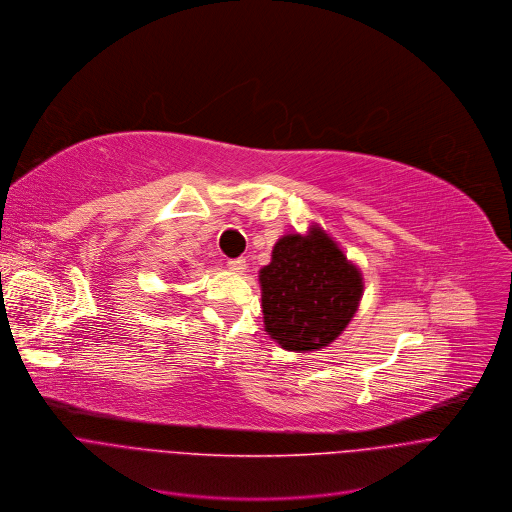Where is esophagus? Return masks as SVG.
<instances>
[{
  "mask_svg": "<svg viewBox=\"0 0 512 512\" xmlns=\"http://www.w3.org/2000/svg\"><path fill=\"white\" fill-rule=\"evenodd\" d=\"M228 268L236 274H242L246 272V258H230L228 260Z\"/></svg>",
  "mask_w": 512,
  "mask_h": 512,
  "instance_id": "esophagus-1",
  "label": "esophagus"
}]
</instances>
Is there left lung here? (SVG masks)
I'll return each mask as SVG.
<instances>
[{"label": "left lung", "mask_w": 512, "mask_h": 512, "mask_svg": "<svg viewBox=\"0 0 512 512\" xmlns=\"http://www.w3.org/2000/svg\"><path fill=\"white\" fill-rule=\"evenodd\" d=\"M266 333L286 351L331 345L355 317L363 296L361 270L319 226L286 234L260 270Z\"/></svg>", "instance_id": "1"}]
</instances>
